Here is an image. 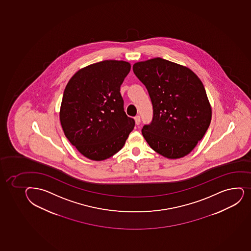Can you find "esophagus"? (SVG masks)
Here are the masks:
<instances>
[{
	"label": "esophagus",
	"instance_id": "obj_1",
	"mask_svg": "<svg viewBox=\"0 0 251 251\" xmlns=\"http://www.w3.org/2000/svg\"><path fill=\"white\" fill-rule=\"evenodd\" d=\"M134 119L136 125H139V124H141V119H140V116L135 117Z\"/></svg>",
	"mask_w": 251,
	"mask_h": 251
}]
</instances>
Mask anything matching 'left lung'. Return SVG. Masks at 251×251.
<instances>
[{
	"label": "left lung",
	"mask_w": 251,
	"mask_h": 251,
	"mask_svg": "<svg viewBox=\"0 0 251 251\" xmlns=\"http://www.w3.org/2000/svg\"><path fill=\"white\" fill-rule=\"evenodd\" d=\"M132 68L152 102V122L142 129L146 141L169 159L189 155L212 119L201 80L189 67L161 57L136 62Z\"/></svg>",
	"instance_id": "1"
}]
</instances>
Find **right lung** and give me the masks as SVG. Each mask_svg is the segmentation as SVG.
Here are the masks:
<instances>
[{"instance_id": "1", "label": "right lung", "mask_w": 251, "mask_h": 251, "mask_svg": "<svg viewBox=\"0 0 251 251\" xmlns=\"http://www.w3.org/2000/svg\"><path fill=\"white\" fill-rule=\"evenodd\" d=\"M130 70L128 62L105 60L77 71L66 85L60 123L72 145L90 160L113 156L134 128L120 94Z\"/></svg>"}]
</instances>
